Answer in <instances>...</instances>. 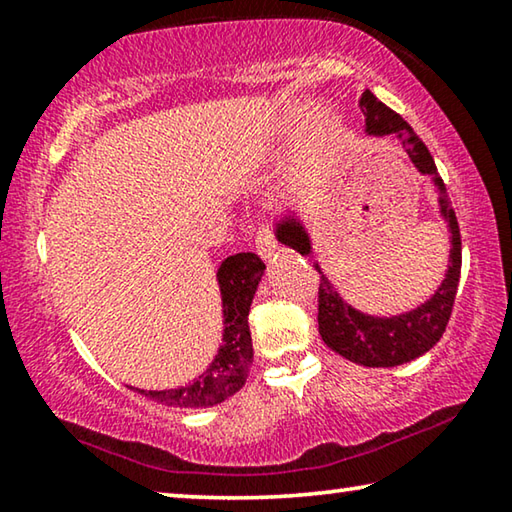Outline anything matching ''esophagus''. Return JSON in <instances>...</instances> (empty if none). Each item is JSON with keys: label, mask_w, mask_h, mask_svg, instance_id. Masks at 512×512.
<instances>
[{"label": "esophagus", "mask_w": 512, "mask_h": 512, "mask_svg": "<svg viewBox=\"0 0 512 512\" xmlns=\"http://www.w3.org/2000/svg\"><path fill=\"white\" fill-rule=\"evenodd\" d=\"M255 250L264 259H269L275 250H278V241H275V234H273V227L269 225H262L257 230V237H255Z\"/></svg>", "instance_id": "esophagus-1"}]
</instances>
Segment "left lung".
<instances>
[{
    "instance_id": "1",
    "label": "left lung",
    "mask_w": 512,
    "mask_h": 512,
    "mask_svg": "<svg viewBox=\"0 0 512 512\" xmlns=\"http://www.w3.org/2000/svg\"><path fill=\"white\" fill-rule=\"evenodd\" d=\"M360 107L364 113V123L367 132L373 136L396 134L403 143L405 152L410 154L412 164L417 166L419 173L433 175L435 186L440 189V212L444 221L449 223L451 232V255H449V271L442 285L437 287L435 294L419 305L417 310H410L399 316H369L351 305L337 294V289L330 285L326 278H321L319 285V332L321 339L332 351L342 355V358L364 364V367H396V364L410 362L424 355L426 351L440 342L442 332L449 323L453 310V300H456L458 280H460V264H462V246H460V227L456 212H453L451 200L446 196V186L437 173L435 161L431 152L419 139L399 113L385 107L371 91H364L360 97ZM278 241L285 246L298 250L300 255H310V237H307L305 227L296 218L278 223L275 230Z\"/></svg>"
}]
</instances>
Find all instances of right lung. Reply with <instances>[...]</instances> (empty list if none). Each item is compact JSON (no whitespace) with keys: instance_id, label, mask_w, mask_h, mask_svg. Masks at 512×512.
I'll return each instance as SVG.
<instances>
[{"instance_id":"add662e5","label":"right lung","mask_w":512,"mask_h":512,"mask_svg":"<svg viewBox=\"0 0 512 512\" xmlns=\"http://www.w3.org/2000/svg\"><path fill=\"white\" fill-rule=\"evenodd\" d=\"M264 262L255 253H237L227 257L218 269L216 278L221 285L223 298V346L218 348L214 362L202 371L193 383L177 389H161V392H145L154 403L170 405V408H209L223 403L237 394L246 383L250 364H253V339H250L248 312L259 280L264 273Z\"/></svg>"}]
</instances>
